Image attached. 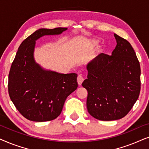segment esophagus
Returning a JSON list of instances; mask_svg holds the SVG:
<instances>
[{
    "instance_id": "esophagus-1",
    "label": "esophagus",
    "mask_w": 149,
    "mask_h": 149,
    "mask_svg": "<svg viewBox=\"0 0 149 149\" xmlns=\"http://www.w3.org/2000/svg\"><path fill=\"white\" fill-rule=\"evenodd\" d=\"M83 81H84V79H83V77L81 76V75H79V76L77 77V83H78V84L79 85L82 84Z\"/></svg>"
}]
</instances>
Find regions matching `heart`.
Wrapping results in <instances>:
<instances>
[{
	"instance_id": "b5f03b06",
	"label": "heart",
	"mask_w": 149,
	"mask_h": 149,
	"mask_svg": "<svg viewBox=\"0 0 149 149\" xmlns=\"http://www.w3.org/2000/svg\"><path fill=\"white\" fill-rule=\"evenodd\" d=\"M98 42H99L98 40H96V39H93V40H91V44L93 46L97 45L98 44Z\"/></svg>"
}]
</instances>
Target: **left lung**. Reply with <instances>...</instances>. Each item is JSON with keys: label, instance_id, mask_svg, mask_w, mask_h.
I'll list each match as a JSON object with an SVG mask.
<instances>
[{"label": "left lung", "instance_id": "left-lung-1", "mask_svg": "<svg viewBox=\"0 0 149 149\" xmlns=\"http://www.w3.org/2000/svg\"><path fill=\"white\" fill-rule=\"evenodd\" d=\"M117 45L112 56L102 53L87 65V79L82 86L87 90L89 113L101 121L125 117L139 97L140 66L127 40L114 34Z\"/></svg>", "mask_w": 149, "mask_h": 149}]
</instances>
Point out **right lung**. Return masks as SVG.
Listing matches in <instances>:
<instances>
[{"mask_svg": "<svg viewBox=\"0 0 149 149\" xmlns=\"http://www.w3.org/2000/svg\"><path fill=\"white\" fill-rule=\"evenodd\" d=\"M67 28H40L26 38L18 49L9 74L8 89L18 111L32 121H52L60 115L66 99L78 87L76 73L45 70L35 62L36 40L58 35Z\"/></svg>", "mask_w": 149, "mask_h": 149, "instance_id": "1", "label": "right lung"}]
</instances>
